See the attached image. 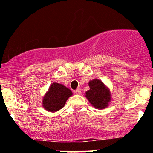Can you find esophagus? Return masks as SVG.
Returning <instances> with one entry per match:
<instances>
[{
	"instance_id": "obj_1",
	"label": "esophagus",
	"mask_w": 153,
	"mask_h": 153,
	"mask_svg": "<svg viewBox=\"0 0 153 153\" xmlns=\"http://www.w3.org/2000/svg\"><path fill=\"white\" fill-rule=\"evenodd\" d=\"M75 93L76 94V95H81V93H82V90H81L80 88H78V89L75 90Z\"/></svg>"
}]
</instances>
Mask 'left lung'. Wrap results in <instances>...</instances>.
I'll return each mask as SVG.
<instances>
[{
  "label": "left lung",
  "instance_id": "left-lung-1",
  "mask_svg": "<svg viewBox=\"0 0 153 153\" xmlns=\"http://www.w3.org/2000/svg\"><path fill=\"white\" fill-rule=\"evenodd\" d=\"M90 89L85 92V97L95 108L103 109L108 107L111 102V93L104 83L99 79L88 82Z\"/></svg>",
  "mask_w": 153,
  "mask_h": 153
}]
</instances>
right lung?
<instances>
[{
	"mask_svg": "<svg viewBox=\"0 0 153 153\" xmlns=\"http://www.w3.org/2000/svg\"><path fill=\"white\" fill-rule=\"evenodd\" d=\"M71 95L72 91L69 88L63 85L54 82L43 97L42 106L47 111L55 112L63 108L66 101Z\"/></svg>",
	"mask_w": 153,
	"mask_h": 153,
	"instance_id": "obj_1",
	"label": "right lung"
}]
</instances>
